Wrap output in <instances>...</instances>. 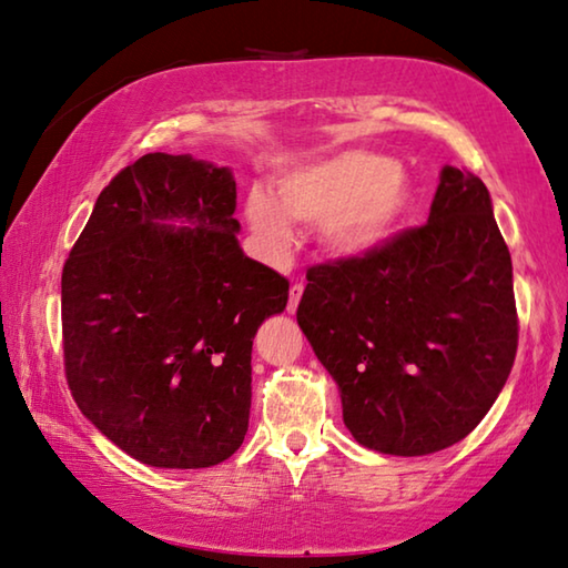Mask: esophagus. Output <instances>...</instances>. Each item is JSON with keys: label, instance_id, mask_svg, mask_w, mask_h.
<instances>
[{"label": "esophagus", "instance_id": "34e87169", "mask_svg": "<svg viewBox=\"0 0 568 568\" xmlns=\"http://www.w3.org/2000/svg\"><path fill=\"white\" fill-rule=\"evenodd\" d=\"M302 294H304V284H292V290H290V304H286V310H290V314H294L296 307H300Z\"/></svg>", "mask_w": 568, "mask_h": 568}]
</instances>
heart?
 I'll list each match as a JSON object with an SVG mask.
<instances>
[{
    "mask_svg": "<svg viewBox=\"0 0 568 568\" xmlns=\"http://www.w3.org/2000/svg\"><path fill=\"white\" fill-rule=\"evenodd\" d=\"M414 203V187L396 160L347 150L302 164L278 180V197L251 190L246 221L268 256L290 254L292 221L322 225L329 251L357 258L394 239Z\"/></svg>",
    "mask_w": 568,
    "mask_h": 568,
    "instance_id": "heart-1",
    "label": "heart"
}]
</instances>
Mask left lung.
<instances>
[{"mask_svg":"<svg viewBox=\"0 0 568 568\" xmlns=\"http://www.w3.org/2000/svg\"><path fill=\"white\" fill-rule=\"evenodd\" d=\"M296 322L357 444L422 457L465 439L518 351L510 251L485 182L447 164L422 229L310 268Z\"/></svg>","mask_w":568,"mask_h":568,"instance_id":"1","label":"left lung"}]
</instances>
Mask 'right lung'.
<instances>
[{"label":"right lung","instance_id":"obj_1","mask_svg":"<svg viewBox=\"0 0 568 568\" xmlns=\"http://www.w3.org/2000/svg\"><path fill=\"white\" fill-rule=\"evenodd\" d=\"M229 168L152 152L95 200L63 266L71 394L144 465L200 469L243 444L256 329L290 282L243 254Z\"/></svg>","mask_w":568,"mask_h":568}]
</instances>
